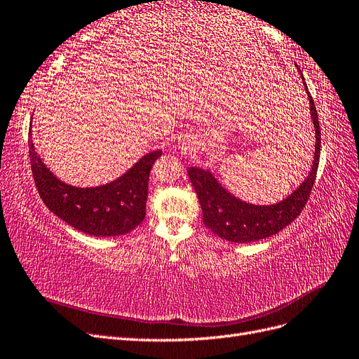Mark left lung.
<instances>
[{
	"label": "left lung",
	"mask_w": 359,
	"mask_h": 359,
	"mask_svg": "<svg viewBox=\"0 0 359 359\" xmlns=\"http://www.w3.org/2000/svg\"><path fill=\"white\" fill-rule=\"evenodd\" d=\"M304 81V76L301 73ZM307 90V83L302 82ZM310 100V115L314 126V157L309 177L292 191L286 199L274 205H253L235 198L222 184L215 180L210 170L201 168H189L187 173L193 184L194 191L203 214L205 226L215 235L231 243H252L273 236L290 224L306 206L310 193L316 180L319 157H320V128L318 111L311 95L307 90Z\"/></svg>",
	"instance_id": "1"
}]
</instances>
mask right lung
Segmentation results:
<instances>
[{"label":"right lung","instance_id":"1","mask_svg":"<svg viewBox=\"0 0 359 359\" xmlns=\"http://www.w3.org/2000/svg\"><path fill=\"white\" fill-rule=\"evenodd\" d=\"M31 170L41 201L62 222L94 236H118L133 231L145 219L148 180L161 151H153L115 181L99 187H73L60 181L41 161L32 145Z\"/></svg>","mask_w":359,"mask_h":359}]
</instances>
